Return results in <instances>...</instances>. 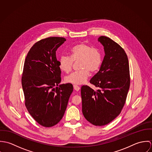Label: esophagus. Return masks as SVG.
<instances>
[{
	"instance_id": "obj_1",
	"label": "esophagus",
	"mask_w": 152,
	"mask_h": 152,
	"mask_svg": "<svg viewBox=\"0 0 152 152\" xmlns=\"http://www.w3.org/2000/svg\"><path fill=\"white\" fill-rule=\"evenodd\" d=\"M73 87H74V89L75 91H78L80 90V87H79V86H76V85H74Z\"/></svg>"
}]
</instances>
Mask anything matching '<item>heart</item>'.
<instances>
[{"instance_id":"1","label":"heart","mask_w":152,"mask_h":152,"mask_svg":"<svg viewBox=\"0 0 152 152\" xmlns=\"http://www.w3.org/2000/svg\"><path fill=\"white\" fill-rule=\"evenodd\" d=\"M80 61L79 71H75L65 78V81L75 85L84 83L91 72L96 71L101 64L102 58L99 51L86 43L74 45L69 50V57L62 56L59 60V66L65 73H69L72 68L73 62Z\"/></svg>"}]
</instances>
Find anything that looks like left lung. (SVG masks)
Segmentation results:
<instances>
[{"label":"left lung","mask_w":152,"mask_h":152,"mask_svg":"<svg viewBox=\"0 0 152 152\" xmlns=\"http://www.w3.org/2000/svg\"><path fill=\"white\" fill-rule=\"evenodd\" d=\"M98 42L104 47L105 57L99 71L90 83L99 88L96 91L83 86L81 88L83 113L95 126H104L121 112L130 87L128 56L119 44L106 36Z\"/></svg>","instance_id":"1"}]
</instances>
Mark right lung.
I'll list each match as a JSON object with an SVG mask.
<instances>
[{"instance_id":"obj_1","label":"right lung","mask_w":152,"mask_h":152,"mask_svg":"<svg viewBox=\"0 0 152 152\" xmlns=\"http://www.w3.org/2000/svg\"><path fill=\"white\" fill-rule=\"evenodd\" d=\"M65 38L51 37L34 44L24 61L22 84L25 105L40 125L51 127L63 118L73 91L70 83L58 86L61 69L56 58L57 48Z\"/></svg>"}]
</instances>
